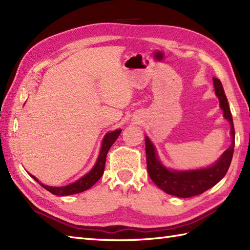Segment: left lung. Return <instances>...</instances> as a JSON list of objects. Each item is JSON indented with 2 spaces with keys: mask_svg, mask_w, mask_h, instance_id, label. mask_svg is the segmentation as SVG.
I'll return each mask as SVG.
<instances>
[{
  "mask_svg": "<svg viewBox=\"0 0 250 250\" xmlns=\"http://www.w3.org/2000/svg\"><path fill=\"white\" fill-rule=\"evenodd\" d=\"M213 82L215 93L219 99L220 107L224 110L225 118L231 125V135L233 139L231 146L224 152V155L214 166L202 169H195V171H171V169L164 167L161 162L158 160L155 147L148 137L145 139L148 174L152 182L167 194L178 196V198H191V196L199 195L220 182L229 169L235 145L234 125H233L231 110L221 82L215 77L213 78Z\"/></svg>",
  "mask_w": 250,
  "mask_h": 250,
  "instance_id": "8db88e82",
  "label": "left lung"
}]
</instances>
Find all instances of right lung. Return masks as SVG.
Returning <instances> with one entry per match:
<instances>
[{"mask_svg":"<svg viewBox=\"0 0 250 250\" xmlns=\"http://www.w3.org/2000/svg\"><path fill=\"white\" fill-rule=\"evenodd\" d=\"M121 130H116L114 132H109V133L106 134L103 139V144L102 147H101V151L98 158V161L95 163L94 167L90 171L87 175H84L83 177H82L79 180H77L76 183H73L71 185L64 186V187H50V186H46L41 184L39 180L36 179V177H33L37 183H39L42 187L45 188L46 190H48L49 192L55 195H70L74 193H79L83 192V191H86L87 189L91 188L92 186L98 182V180L102 177V175L104 173V167H105V162H106V156H107V152L109 150V148L111 145L114 144L115 141L118 139V136L120 134Z\"/></svg>","mask_w":250,"mask_h":250,"instance_id":"1","label":"right lung"}]
</instances>
